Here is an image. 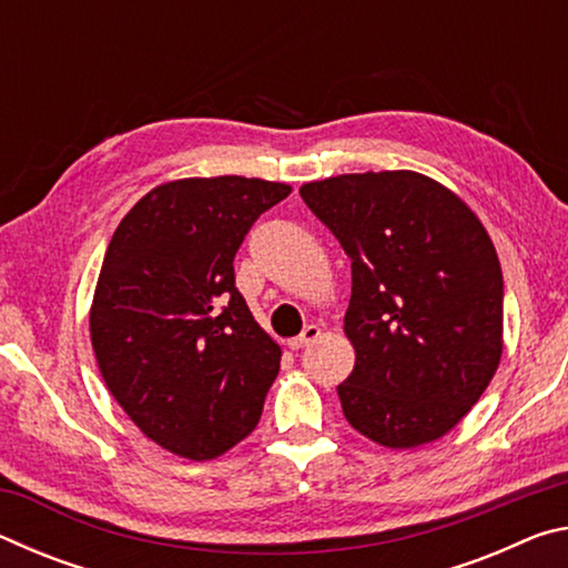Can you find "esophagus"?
<instances>
[{
  "label": "esophagus",
  "mask_w": 568,
  "mask_h": 568,
  "mask_svg": "<svg viewBox=\"0 0 568 568\" xmlns=\"http://www.w3.org/2000/svg\"><path fill=\"white\" fill-rule=\"evenodd\" d=\"M318 335H321V328H318V325H305L303 333L297 335V338H291V341H287V348L301 351V348H305V345H311L313 341H318Z\"/></svg>",
  "instance_id": "1"
}]
</instances>
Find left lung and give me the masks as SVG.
<instances>
[{"label":"left lung","mask_w":568,"mask_h":568,"mask_svg":"<svg viewBox=\"0 0 568 568\" xmlns=\"http://www.w3.org/2000/svg\"><path fill=\"white\" fill-rule=\"evenodd\" d=\"M301 197L351 257L345 418L388 448L446 436L504 351V275L486 227L448 187L410 170L307 182Z\"/></svg>","instance_id":"8db88e82"}]
</instances>
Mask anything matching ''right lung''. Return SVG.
Returning <instances> with one entry per match:
<instances>
[{
	"label": "right lung",
	"instance_id": "obj_1",
	"mask_svg": "<svg viewBox=\"0 0 568 568\" xmlns=\"http://www.w3.org/2000/svg\"><path fill=\"white\" fill-rule=\"evenodd\" d=\"M291 185L187 178L150 190L114 230L90 311L92 348L142 434L207 460L257 426L281 345L235 287V253Z\"/></svg>",
	"mask_w": 568,
	"mask_h": 568
}]
</instances>
